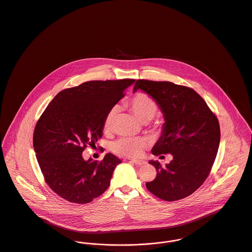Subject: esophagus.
Instances as JSON below:
<instances>
[{
  "mask_svg": "<svg viewBox=\"0 0 252 252\" xmlns=\"http://www.w3.org/2000/svg\"><path fill=\"white\" fill-rule=\"evenodd\" d=\"M131 161H132L133 163H135L137 166H142V165H144V164L146 163V161L143 160V159H132Z\"/></svg>",
  "mask_w": 252,
  "mask_h": 252,
  "instance_id": "34e87169",
  "label": "esophagus"
}]
</instances>
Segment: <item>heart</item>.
Returning a JSON list of instances; mask_svg holds the SVG:
<instances>
[{
  "mask_svg": "<svg viewBox=\"0 0 252 252\" xmlns=\"http://www.w3.org/2000/svg\"><path fill=\"white\" fill-rule=\"evenodd\" d=\"M127 108L140 122H149L158 112V104L148 94L139 93L133 95L127 102ZM116 108L114 107L107 113L104 119V129L111 127ZM146 146V141L143 138H121L113 144V151L125 157H137Z\"/></svg>",
  "mask_w": 252,
  "mask_h": 252,
  "instance_id": "b5f03b06",
  "label": "heart"
}]
</instances>
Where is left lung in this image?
I'll use <instances>...</instances> for the list:
<instances>
[{
  "mask_svg": "<svg viewBox=\"0 0 252 252\" xmlns=\"http://www.w3.org/2000/svg\"><path fill=\"white\" fill-rule=\"evenodd\" d=\"M137 90L156 101L164 118L153 155L173 157L165 166L158 160L149 161L157 169V177L146 187L165 201L186 198L202 186L215 162L220 142L218 118L190 88L167 81L137 80L133 93Z\"/></svg>",
  "mask_w": 252,
  "mask_h": 252,
  "instance_id": "8db88e82",
  "label": "left lung"
}]
</instances>
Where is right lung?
<instances>
[{
    "label": "right lung",
    "instance_id": "right-lung-1",
    "mask_svg": "<svg viewBox=\"0 0 252 252\" xmlns=\"http://www.w3.org/2000/svg\"><path fill=\"white\" fill-rule=\"evenodd\" d=\"M133 79L89 81L60 92L36 123L33 149L45 182L62 198L86 204L109 187L121 159L108 153L97 162L82 153L102 136L104 119Z\"/></svg>",
    "mask_w": 252,
    "mask_h": 252
}]
</instances>
